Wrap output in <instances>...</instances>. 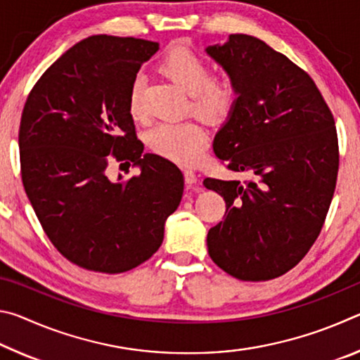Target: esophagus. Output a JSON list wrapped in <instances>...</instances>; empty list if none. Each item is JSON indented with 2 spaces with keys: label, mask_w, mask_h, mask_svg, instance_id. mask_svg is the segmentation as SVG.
Instances as JSON below:
<instances>
[{
  "label": "esophagus",
  "mask_w": 360,
  "mask_h": 360,
  "mask_svg": "<svg viewBox=\"0 0 360 360\" xmlns=\"http://www.w3.org/2000/svg\"><path fill=\"white\" fill-rule=\"evenodd\" d=\"M184 178L188 186H192L197 182V174H195V172H192V169H184Z\"/></svg>",
  "instance_id": "obj_1"
}]
</instances>
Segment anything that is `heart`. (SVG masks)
Segmentation results:
<instances>
[{"instance_id":"heart-1","label":"heart","mask_w":360,"mask_h":360,"mask_svg":"<svg viewBox=\"0 0 360 360\" xmlns=\"http://www.w3.org/2000/svg\"><path fill=\"white\" fill-rule=\"evenodd\" d=\"M162 75L191 96L193 112L212 124L229 119L241 96L238 79L229 72L211 76L206 60L192 49L179 46L162 58ZM129 112L135 120L146 117L143 79L135 77L129 90ZM146 141L155 154L181 165H195L208 144V133L197 120L162 122L150 129Z\"/></svg>"}]
</instances>
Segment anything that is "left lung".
<instances>
[{
  "instance_id": "1",
  "label": "left lung",
  "mask_w": 360,
  "mask_h": 360,
  "mask_svg": "<svg viewBox=\"0 0 360 360\" xmlns=\"http://www.w3.org/2000/svg\"><path fill=\"white\" fill-rule=\"evenodd\" d=\"M206 52L241 87L212 149L252 178L203 181L227 206L208 231V252L241 281H268L294 268L324 225L340 162L335 120L308 72L264 41L230 34Z\"/></svg>"
}]
</instances>
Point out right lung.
I'll return each instance as SVG.
<instances>
[{
    "instance_id": "obj_1",
    "label": "right lung",
    "mask_w": 360,
    "mask_h": 360,
    "mask_svg": "<svg viewBox=\"0 0 360 360\" xmlns=\"http://www.w3.org/2000/svg\"><path fill=\"white\" fill-rule=\"evenodd\" d=\"M157 51L154 41L90 36L49 66L23 108V187L47 238L85 270L114 275L141 265L181 203V169L143 154L129 112L133 79ZM114 160L139 173L109 180Z\"/></svg>"
}]
</instances>
